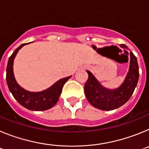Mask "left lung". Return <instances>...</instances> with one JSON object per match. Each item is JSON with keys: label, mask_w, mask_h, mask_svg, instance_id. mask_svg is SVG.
I'll list each match as a JSON object with an SVG mask.
<instances>
[{"label": "left lung", "mask_w": 149, "mask_h": 149, "mask_svg": "<svg viewBox=\"0 0 149 149\" xmlns=\"http://www.w3.org/2000/svg\"><path fill=\"white\" fill-rule=\"evenodd\" d=\"M122 48H126L121 45ZM88 80L84 86V93L89 103L95 108L102 110H111L119 108L127 102L132 95L139 79V66L137 60L130 52V66L124 82L115 89H107L99 84L89 71Z\"/></svg>", "instance_id": "8db88e82"}]
</instances>
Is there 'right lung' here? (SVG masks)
Listing matches in <instances>:
<instances>
[{"instance_id":"obj_1","label":"right lung","mask_w":149,"mask_h":149,"mask_svg":"<svg viewBox=\"0 0 149 149\" xmlns=\"http://www.w3.org/2000/svg\"><path fill=\"white\" fill-rule=\"evenodd\" d=\"M27 44L29 43L21 45L9 58L6 67V83L8 87L15 99L24 107L35 111L48 110L54 106L58 101L64 84L72 76L60 79L51 87L41 92L33 93L21 87L14 77L13 61L18 51Z\"/></svg>"}]
</instances>
